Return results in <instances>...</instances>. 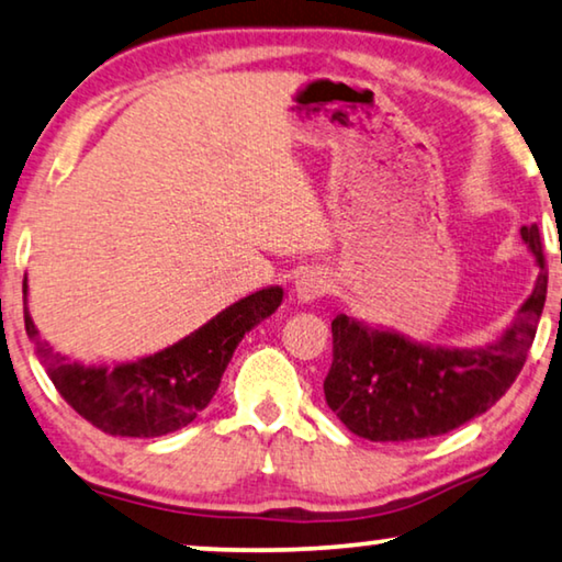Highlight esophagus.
<instances>
[{"label":"esophagus","instance_id":"34e87169","mask_svg":"<svg viewBox=\"0 0 562 562\" xmlns=\"http://www.w3.org/2000/svg\"><path fill=\"white\" fill-rule=\"evenodd\" d=\"M325 290H328V284H325V278L321 272L310 270L295 280V295L300 303H313V300L325 295Z\"/></svg>","mask_w":562,"mask_h":562}]
</instances>
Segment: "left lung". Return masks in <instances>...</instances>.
Listing matches in <instances>:
<instances>
[{
  "mask_svg": "<svg viewBox=\"0 0 562 562\" xmlns=\"http://www.w3.org/2000/svg\"><path fill=\"white\" fill-rule=\"evenodd\" d=\"M520 232L538 257L540 274L515 323L492 346L431 348L348 315L335 317L333 363L323 391L350 431L371 441L441 437L505 396L522 371L548 295L538 224Z\"/></svg>",
  "mask_w": 562,
  "mask_h": 562,
  "instance_id": "obj_1",
  "label": "left lung"
}]
</instances>
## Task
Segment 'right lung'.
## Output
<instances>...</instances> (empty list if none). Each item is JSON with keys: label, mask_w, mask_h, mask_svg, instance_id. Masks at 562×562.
Here are the masks:
<instances>
[{"label": "right lung", "mask_w": 562, "mask_h": 562, "mask_svg": "<svg viewBox=\"0 0 562 562\" xmlns=\"http://www.w3.org/2000/svg\"><path fill=\"white\" fill-rule=\"evenodd\" d=\"M27 295V278L22 282ZM282 303V288H267L222 310L204 328L171 348L115 368L67 363L37 338L24 305V328L60 396L95 429L111 437H164L191 424L220 389L234 348Z\"/></svg>", "instance_id": "1"}]
</instances>
